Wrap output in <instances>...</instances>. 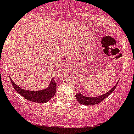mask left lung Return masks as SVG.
<instances>
[{"label":"left lung","instance_id":"8db88e82","mask_svg":"<svg viewBox=\"0 0 134 134\" xmlns=\"http://www.w3.org/2000/svg\"><path fill=\"white\" fill-rule=\"evenodd\" d=\"M117 83H118V82H117V84L113 88H111L107 92L104 94L101 95V96H98V97H88V96H85L81 94L80 92H79L75 95V98H76V99L78 100V102H80V104H84V105H94V104H98L100 102H102L103 100L105 99L106 98L108 97L110 95V94H111L115 90V89L117 87Z\"/></svg>","mask_w":134,"mask_h":134}]
</instances>
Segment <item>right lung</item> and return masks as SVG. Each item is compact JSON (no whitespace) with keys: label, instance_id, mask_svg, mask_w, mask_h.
Here are the masks:
<instances>
[{"label":"right lung","instance_id":"right-lung-1","mask_svg":"<svg viewBox=\"0 0 134 134\" xmlns=\"http://www.w3.org/2000/svg\"><path fill=\"white\" fill-rule=\"evenodd\" d=\"M12 83L13 86L15 88L17 93L21 95L25 99L37 103H45L51 100V99L54 96L57 90V83L54 79H52L49 86L46 89L42 90H36V91H30L21 88L17 85L14 83L12 79L10 78Z\"/></svg>","mask_w":134,"mask_h":134}]
</instances>
